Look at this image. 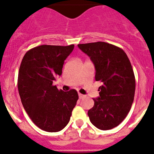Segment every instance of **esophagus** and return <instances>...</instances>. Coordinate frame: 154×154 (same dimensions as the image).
<instances>
[{
    "label": "esophagus",
    "instance_id": "obj_1",
    "mask_svg": "<svg viewBox=\"0 0 154 154\" xmlns=\"http://www.w3.org/2000/svg\"><path fill=\"white\" fill-rule=\"evenodd\" d=\"M78 96H79V98L80 99H83L84 97V95L81 94V93H78Z\"/></svg>",
    "mask_w": 154,
    "mask_h": 154
}]
</instances>
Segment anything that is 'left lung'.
<instances>
[{"instance_id":"8db88e82","label":"left lung","mask_w":154,"mask_h":154,"mask_svg":"<svg viewBox=\"0 0 154 154\" xmlns=\"http://www.w3.org/2000/svg\"><path fill=\"white\" fill-rule=\"evenodd\" d=\"M90 57L96 69L95 79L101 82L100 97L88 111L92 124L100 130L119 125L127 116L134 101L135 77L126 53L112 44L97 42L77 45Z\"/></svg>"}]
</instances>
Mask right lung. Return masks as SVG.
<instances>
[{
    "mask_svg": "<svg viewBox=\"0 0 154 154\" xmlns=\"http://www.w3.org/2000/svg\"><path fill=\"white\" fill-rule=\"evenodd\" d=\"M74 48L42 45L29 50L21 62L17 80L21 102L34 124L45 131L62 130L77 104L75 90L64 92L52 84Z\"/></svg>",
    "mask_w": 154,
    "mask_h": 154,
    "instance_id": "right-lung-1",
    "label": "right lung"
}]
</instances>
